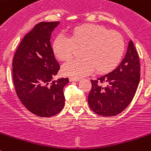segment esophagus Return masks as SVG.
Segmentation results:
<instances>
[{"mask_svg":"<svg viewBox=\"0 0 151 151\" xmlns=\"http://www.w3.org/2000/svg\"><path fill=\"white\" fill-rule=\"evenodd\" d=\"M69 80H70V81H76V82H78V81H81V78H73V77H70L69 78Z\"/></svg>","mask_w":151,"mask_h":151,"instance_id":"obj_1","label":"esophagus"}]
</instances>
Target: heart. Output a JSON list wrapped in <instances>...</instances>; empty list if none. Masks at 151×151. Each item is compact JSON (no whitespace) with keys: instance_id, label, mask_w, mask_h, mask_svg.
<instances>
[{"instance_id":"obj_1","label":"heart","mask_w":151,"mask_h":151,"mask_svg":"<svg viewBox=\"0 0 151 151\" xmlns=\"http://www.w3.org/2000/svg\"><path fill=\"white\" fill-rule=\"evenodd\" d=\"M122 35L99 25H87L74 29L69 37L58 35L53 44L55 56L60 60H68L77 48L82 58L68 60L62 67L66 75L81 78L93 71L107 73L116 68L124 51Z\"/></svg>"}]
</instances>
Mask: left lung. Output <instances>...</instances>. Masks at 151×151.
Returning a JSON list of instances; mask_svg holds the SVG:
<instances>
[{"label": "left lung", "mask_w": 151, "mask_h": 151, "mask_svg": "<svg viewBox=\"0 0 151 151\" xmlns=\"http://www.w3.org/2000/svg\"><path fill=\"white\" fill-rule=\"evenodd\" d=\"M140 78L139 57L134 43L130 40L126 55L118 67L91 81L92 87L87 99L91 109L101 116L119 114L134 98Z\"/></svg>", "instance_id": "8db88e82"}]
</instances>
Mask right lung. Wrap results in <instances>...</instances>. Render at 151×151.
I'll return each mask as SVG.
<instances>
[{"mask_svg": "<svg viewBox=\"0 0 151 151\" xmlns=\"http://www.w3.org/2000/svg\"><path fill=\"white\" fill-rule=\"evenodd\" d=\"M40 22L24 36L13 59V81L17 97L34 114L50 117L64 106V87L68 78L54 81L60 65L50 45V36L59 24Z\"/></svg>", "mask_w": 151, "mask_h": 151, "instance_id": "add662e5", "label": "right lung"}]
</instances>
